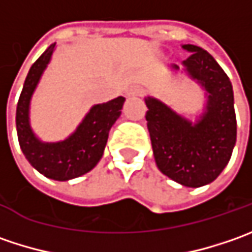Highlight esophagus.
Masks as SVG:
<instances>
[{
    "mask_svg": "<svg viewBox=\"0 0 252 252\" xmlns=\"http://www.w3.org/2000/svg\"><path fill=\"white\" fill-rule=\"evenodd\" d=\"M141 94H143V90L140 87H136V85L127 90V96H140Z\"/></svg>",
    "mask_w": 252,
    "mask_h": 252,
    "instance_id": "esophagus-1",
    "label": "esophagus"
}]
</instances>
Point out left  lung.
<instances>
[{
  "mask_svg": "<svg viewBox=\"0 0 252 252\" xmlns=\"http://www.w3.org/2000/svg\"><path fill=\"white\" fill-rule=\"evenodd\" d=\"M189 57L184 71L205 90L206 103L195 122L157 98H144L147 127L156 164L164 175L184 187L213 182L228 164L237 137L233 87L218 62L195 44H182ZM179 71L177 64L171 65Z\"/></svg>",
  "mask_w": 252,
  "mask_h": 252,
  "instance_id": "8db88e82",
  "label": "left lung"
}]
</instances>
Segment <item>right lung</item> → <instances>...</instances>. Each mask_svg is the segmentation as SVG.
<instances>
[{"mask_svg": "<svg viewBox=\"0 0 252 252\" xmlns=\"http://www.w3.org/2000/svg\"><path fill=\"white\" fill-rule=\"evenodd\" d=\"M56 43L49 46L31 67L16 106V131L21 150L34 169L54 181H68L90 172L102 158L109 130L121 116L123 96L94 105L83 122L67 139L44 143L31 127V99L47 64L50 63Z\"/></svg>", "mask_w": 252, "mask_h": 252, "instance_id": "right-lung-1", "label": "right lung"}]
</instances>
